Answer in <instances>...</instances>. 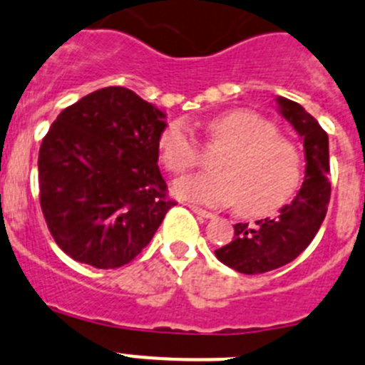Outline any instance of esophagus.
<instances>
[{"label": "esophagus", "mask_w": 365, "mask_h": 365, "mask_svg": "<svg viewBox=\"0 0 365 365\" xmlns=\"http://www.w3.org/2000/svg\"><path fill=\"white\" fill-rule=\"evenodd\" d=\"M190 211L196 212L198 216H202V218H215V215H212L211 211H205V209H202V207H196V205H190Z\"/></svg>", "instance_id": "34e87169"}]
</instances>
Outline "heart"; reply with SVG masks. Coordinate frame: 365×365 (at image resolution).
I'll return each mask as SVG.
<instances>
[{
	"label": "heart",
	"instance_id": "obj_1",
	"mask_svg": "<svg viewBox=\"0 0 365 365\" xmlns=\"http://www.w3.org/2000/svg\"><path fill=\"white\" fill-rule=\"evenodd\" d=\"M209 143L223 147L212 173L176 182V196L203 205L236 204L242 215L260 216L284 205L302 182V154L260 114L235 109L207 121ZM162 162L173 175L198 163L200 145L185 121L175 120L158 140Z\"/></svg>",
	"mask_w": 365,
	"mask_h": 365
}]
</instances>
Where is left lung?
Instances as JSON below:
<instances>
[{
  "label": "left lung",
  "mask_w": 365,
  "mask_h": 365,
  "mask_svg": "<svg viewBox=\"0 0 365 365\" xmlns=\"http://www.w3.org/2000/svg\"><path fill=\"white\" fill-rule=\"evenodd\" d=\"M277 103L304 140L305 176L298 195L277 218L258 220L256 225L236 223L235 240L215 251L222 264L244 274H260L293 262L317 236L331 198L327 133L297 101L278 96Z\"/></svg>",
  "instance_id": "1"
}]
</instances>
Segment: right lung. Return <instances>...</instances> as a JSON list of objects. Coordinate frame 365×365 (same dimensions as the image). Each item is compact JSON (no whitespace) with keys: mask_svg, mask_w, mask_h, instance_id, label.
I'll return each mask as SVG.
<instances>
[{"mask_svg":"<svg viewBox=\"0 0 365 365\" xmlns=\"http://www.w3.org/2000/svg\"><path fill=\"white\" fill-rule=\"evenodd\" d=\"M165 113L125 87L87 94L56 118L39 147V203L72 260L116 269L153 240L167 211L158 167Z\"/></svg>","mask_w":365,"mask_h":365,"instance_id":"obj_1","label":"right lung"}]
</instances>
